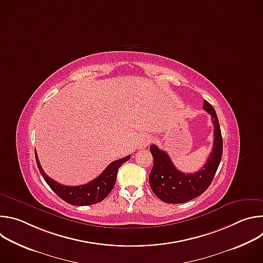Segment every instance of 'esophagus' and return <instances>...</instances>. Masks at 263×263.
Instances as JSON below:
<instances>
[{"label": "esophagus", "instance_id": "1", "mask_svg": "<svg viewBox=\"0 0 263 263\" xmlns=\"http://www.w3.org/2000/svg\"><path fill=\"white\" fill-rule=\"evenodd\" d=\"M152 141V138H151V136L149 135H142L140 138H139V140H138V146L140 147V148H144L145 146H147L148 145V143Z\"/></svg>", "mask_w": 263, "mask_h": 263}]
</instances>
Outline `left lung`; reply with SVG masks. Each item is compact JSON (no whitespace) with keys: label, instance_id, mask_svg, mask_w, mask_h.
<instances>
[{"label":"left lung","instance_id":"left-lung-1","mask_svg":"<svg viewBox=\"0 0 263 263\" xmlns=\"http://www.w3.org/2000/svg\"><path fill=\"white\" fill-rule=\"evenodd\" d=\"M203 108L212 117L214 125V141L210 156L204 166L194 173L185 174L176 168L166 152L157 145L149 146L154 165L148 181L153 193L163 202L180 204L201 196L211 184L222 155V138L218 119L214 108L205 100Z\"/></svg>","mask_w":263,"mask_h":263}]
</instances>
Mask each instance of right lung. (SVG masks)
Wrapping results in <instances>:
<instances>
[{
  "label": "right lung",
  "instance_id": "add662e5",
  "mask_svg": "<svg viewBox=\"0 0 263 263\" xmlns=\"http://www.w3.org/2000/svg\"><path fill=\"white\" fill-rule=\"evenodd\" d=\"M130 157L131 156L129 155L127 157L111 162L99 177L84 185L66 186L54 181L49 176H47V174L41 166L39 157H37V153L35 151L36 163L45 181L59 198H61L66 203L74 206H88L103 201L110 194L112 189H114L119 168L126 161H128Z\"/></svg>",
  "mask_w": 263,
  "mask_h": 263
}]
</instances>
